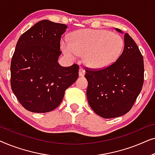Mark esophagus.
I'll list each match as a JSON object with an SVG mask.
<instances>
[{"label": "esophagus", "instance_id": "esophagus-1", "mask_svg": "<svg viewBox=\"0 0 155 155\" xmlns=\"http://www.w3.org/2000/svg\"><path fill=\"white\" fill-rule=\"evenodd\" d=\"M84 75H85V71H84L82 68H80L79 69V76L80 77H83Z\"/></svg>", "mask_w": 155, "mask_h": 155}]
</instances>
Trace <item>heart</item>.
I'll return each mask as SVG.
<instances>
[{
	"mask_svg": "<svg viewBox=\"0 0 155 155\" xmlns=\"http://www.w3.org/2000/svg\"><path fill=\"white\" fill-rule=\"evenodd\" d=\"M124 41L120 35L104 29H80L61 40L63 54L71 61L84 56V63L90 68L103 69L113 64L120 56Z\"/></svg>",
	"mask_w": 155,
	"mask_h": 155,
	"instance_id": "1",
	"label": "heart"
}]
</instances>
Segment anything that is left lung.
<instances>
[{"instance_id":"obj_1","label":"left lung","mask_w":155,"mask_h":155,"mask_svg":"<svg viewBox=\"0 0 155 155\" xmlns=\"http://www.w3.org/2000/svg\"><path fill=\"white\" fill-rule=\"evenodd\" d=\"M116 30L123 33L119 29ZM124 44L123 53L113 64L100 71H86L89 105L104 118L119 117L128 113L143 85V57L127 33Z\"/></svg>"}]
</instances>
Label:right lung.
Returning <instances> with one entry per match:
<instances>
[{
    "label": "right lung",
    "mask_w": 155,
    "mask_h": 155,
    "mask_svg": "<svg viewBox=\"0 0 155 155\" xmlns=\"http://www.w3.org/2000/svg\"><path fill=\"white\" fill-rule=\"evenodd\" d=\"M67 28L64 24L41 20L18 39L10 65V83L17 99L29 111H53L78 79V65L63 67L58 62L61 35Z\"/></svg>",
    "instance_id": "add662e5"
}]
</instances>
